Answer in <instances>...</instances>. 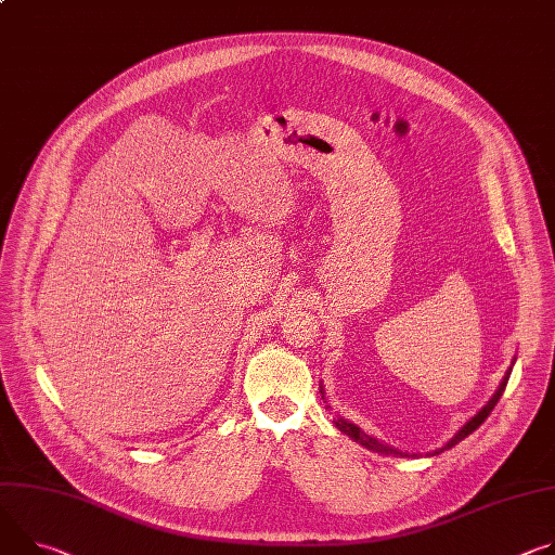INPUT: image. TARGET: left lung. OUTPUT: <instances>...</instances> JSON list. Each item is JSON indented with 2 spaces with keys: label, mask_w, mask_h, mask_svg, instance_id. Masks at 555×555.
I'll list each match as a JSON object with an SVG mask.
<instances>
[{
  "label": "left lung",
  "mask_w": 555,
  "mask_h": 555,
  "mask_svg": "<svg viewBox=\"0 0 555 555\" xmlns=\"http://www.w3.org/2000/svg\"><path fill=\"white\" fill-rule=\"evenodd\" d=\"M509 374H512V367H509V372L505 374V378H502V383H500V387L495 389V393L489 398V402L487 405L472 418V421H467L461 429H459V434L453 436L444 447H440V449H436V451H429L427 456H436V453H440V451H444V449H449V447H453V444H459L461 440H465L472 431H476L485 421H487V416L491 414V410L495 408V402L500 400V396H502V391H505V387H507V380H509ZM321 393H325L323 391V387H321ZM334 425L343 431V434H347L351 440H357V442H361L363 447H367V449H372V451H378V453H385V456H402V459H410V453L408 451H398V449H393V447H389V444H385V442H380V440H376V438H372V436H367L361 427H357L354 423H349L347 418H336L334 421ZM416 456V453H414Z\"/></svg>",
  "instance_id": "8db88e82"
}]
</instances>
